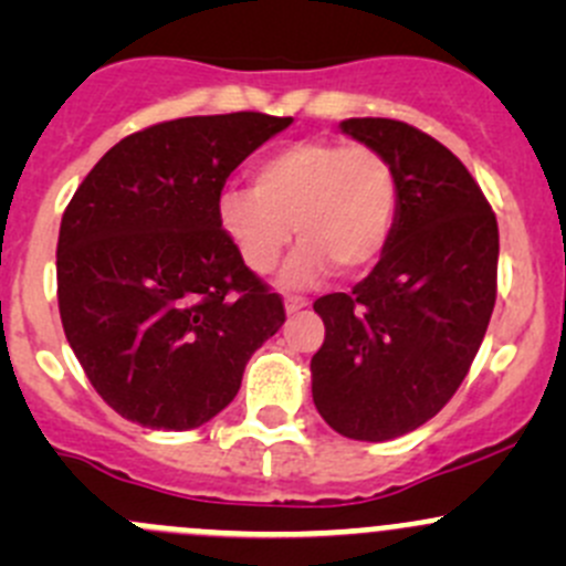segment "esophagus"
Returning a JSON list of instances; mask_svg holds the SVG:
<instances>
[{"instance_id": "1", "label": "esophagus", "mask_w": 566, "mask_h": 566, "mask_svg": "<svg viewBox=\"0 0 566 566\" xmlns=\"http://www.w3.org/2000/svg\"><path fill=\"white\" fill-rule=\"evenodd\" d=\"M306 306H310V301L301 298V295H287V298H284V312H287V315H295V312L306 310Z\"/></svg>"}]
</instances>
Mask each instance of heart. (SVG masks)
I'll list each match as a JSON object with an SVG mask.
<instances>
[{"label": "heart", "mask_w": 566, "mask_h": 566, "mask_svg": "<svg viewBox=\"0 0 566 566\" xmlns=\"http://www.w3.org/2000/svg\"><path fill=\"white\" fill-rule=\"evenodd\" d=\"M251 182L221 191V232L254 273L273 271L295 232L301 243L284 265V284H312L334 265L361 273L397 227L399 175L375 147L290 142L254 164Z\"/></svg>", "instance_id": "heart-1"}]
</instances>
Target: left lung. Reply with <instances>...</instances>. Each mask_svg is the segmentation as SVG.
Returning <instances> with one entry per match:
<instances>
[{
	"label": "left lung",
	"mask_w": 566,
	"mask_h": 566,
	"mask_svg": "<svg viewBox=\"0 0 566 566\" xmlns=\"http://www.w3.org/2000/svg\"><path fill=\"white\" fill-rule=\"evenodd\" d=\"M339 128L391 158L402 193L373 273L315 301L325 342L312 356V397L339 436L378 443L430 421L471 369L495 306L499 224L432 136L386 117Z\"/></svg>",
	"instance_id": "1"
}]
</instances>
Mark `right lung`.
<instances>
[{
	"mask_svg": "<svg viewBox=\"0 0 566 566\" xmlns=\"http://www.w3.org/2000/svg\"><path fill=\"white\" fill-rule=\"evenodd\" d=\"M290 123L260 112L158 123L117 142L73 193L56 243L62 328L123 419L202 427L282 328V298L221 232L219 197Z\"/></svg>",
	"mask_w": 566,
	"mask_h": 566,
	"instance_id": "add662e5",
	"label": "right lung"
}]
</instances>
